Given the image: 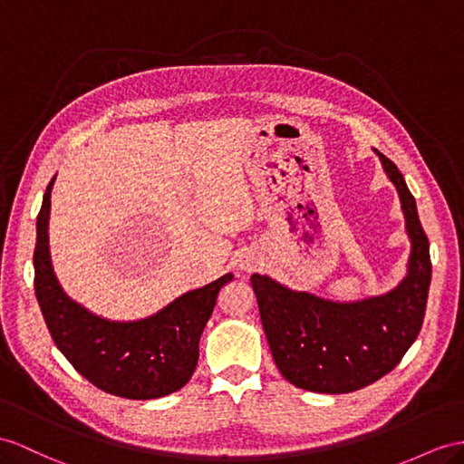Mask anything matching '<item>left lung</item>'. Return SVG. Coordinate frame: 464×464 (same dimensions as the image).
<instances>
[{"instance_id": "left-lung-1", "label": "left lung", "mask_w": 464, "mask_h": 464, "mask_svg": "<svg viewBox=\"0 0 464 464\" xmlns=\"http://www.w3.org/2000/svg\"><path fill=\"white\" fill-rule=\"evenodd\" d=\"M378 157L398 189L411 239L408 276L398 288L337 304L288 290L268 276H251L272 359L288 382L304 390L347 394L372 384L420 335L431 282L430 241L398 166L384 154Z\"/></svg>"}]
</instances>
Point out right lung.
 I'll return each instance as SVG.
<instances>
[{"instance_id": "add662e5", "label": "right lung", "mask_w": 464, "mask_h": 464, "mask_svg": "<svg viewBox=\"0 0 464 464\" xmlns=\"http://www.w3.org/2000/svg\"><path fill=\"white\" fill-rule=\"evenodd\" d=\"M46 186L37 218L34 294L54 345L93 386L129 400H152L180 390L192 378L199 337L216 307L219 290L233 280L225 275L204 288L188 292L140 322H108L90 314L63 292L51 265Z\"/></svg>"}]
</instances>
